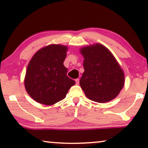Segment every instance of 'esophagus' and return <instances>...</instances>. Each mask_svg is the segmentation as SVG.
<instances>
[{
    "mask_svg": "<svg viewBox=\"0 0 148 148\" xmlns=\"http://www.w3.org/2000/svg\"><path fill=\"white\" fill-rule=\"evenodd\" d=\"M75 82H76V84L77 85H78V84H79V79H78V78L75 79Z\"/></svg>",
    "mask_w": 148,
    "mask_h": 148,
    "instance_id": "esophagus-1",
    "label": "esophagus"
}]
</instances>
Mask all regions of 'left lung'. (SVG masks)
<instances>
[{
  "label": "left lung",
  "instance_id": "obj_1",
  "mask_svg": "<svg viewBox=\"0 0 148 148\" xmlns=\"http://www.w3.org/2000/svg\"><path fill=\"white\" fill-rule=\"evenodd\" d=\"M79 51L84 58L79 84L86 97L100 103L116 98L124 86L125 75L114 55L99 43L82 47Z\"/></svg>",
  "mask_w": 148,
  "mask_h": 148
}]
</instances>
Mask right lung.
Returning a JSON list of instances; mask_svg holds the SVG:
<instances>
[{
	"instance_id": "add662e5",
	"label": "right lung",
	"mask_w": 148,
	"mask_h": 148,
	"mask_svg": "<svg viewBox=\"0 0 148 148\" xmlns=\"http://www.w3.org/2000/svg\"><path fill=\"white\" fill-rule=\"evenodd\" d=\"M68 47L50 44L40 49L29 61L24 84L30 97L35 101L49 106L66 97L75 82L67 76L63 62Z\"/></svg>"
}]
</instances>
